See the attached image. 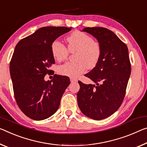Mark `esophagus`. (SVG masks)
I'll use <instances>...</instances> for the list:
<instances>
[{
    "label": "esophagus",
    "instance_id": "34e87169",
    "mask_svg": "<svg viewBox=\"0 0 147 147\" xmlns=\"http://www.w3.org/2000/svg\"><path fill=\"white\" fill-rule=\"evenodd\" d=\"M70 80H71V82H77V80H76V79L74 78H72V77L70 78Z\"/></svg>",
    "mask_w": 147,
    "mask_h": 147
}]
</instances>
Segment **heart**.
Instances as JSON below:
<instances>
[{"mask_svg": "<svg viewBox=\"0 0 147 147\" xmlns=\"http://www.w3.org/2000/svg\"><path fill=\"white\" fill-rule=\"evenodd\" d=\"M67 49L58 40L53 41L51 50L57 61H62L69 56V52H76V62L66 63L58 67V73L63 76L76 78L84 72L86 67L94 69L98 63L101 55V45L92 36L84 32L76 31L66 38Z\"/></svg>", "mask_w": 147, "mask_h": 147, "instance_id": "heart-1", "label": "heart"}]
</instances>
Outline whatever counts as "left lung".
Wrapping results in <instances>:
<instances>
[{
	"label": "left lung",
	"mask_w": 147,
	"mask_h": 147,
	"mask_svg": "<svg viewBox=\"0 0 147 147\" xmlns=\"http://www.w3.org/2000/svg\"><path fill=\"white\" fill-rule=\"evenodd\" d=\"M82 31L98 40L101 55L96 66L85 74L96 86L78 81V105L88 117L103 120L115 113L124 99L131 74L128 49L126 44L106 28L86 27Z\"/></svg>",
	"instance_id": "1"
}]
</instances>
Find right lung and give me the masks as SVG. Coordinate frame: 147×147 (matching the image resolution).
Returning a JSON list of instances; mask_svg holds the SVG:
<instances>
[{"label":"right lung","mask_w":147,"mask_h":147,"mask_svg":"<svg viewBox=\"0 0 147 147\" xmlns=\"http://www.w3.org/2000/svg\"><path fill=\"white\" fill-rule=\"evenodd\" d=\"M71 30L65 27H42L16 46L10 64L14 97L21 111L32 120L52 116L69 85V78L65 76L54 74L48 81L44 76L53 72L50 67L55 63L52 42Z\"/></svg>","instance_id":"1"}]
</instances>
